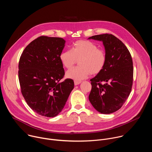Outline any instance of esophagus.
<instances>
[{"mask_svg":"<svg viewBox=\"0 0 152 152\" xmlns=\"http://www.w3.org/2000/svg\"><path fill=\"white\" fill-rule=\"evenodd\" d=\"M80 81H76V80H75V82H74V83H75V85H79V84H80Z\"/></svg>","mask_w":152,"mask_h":152,"instance_id":"1","label":"esophagus"}]
</instances>
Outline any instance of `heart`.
<instances>
[{
	"instance_id": "1",
	"label": "heart",
	"mask_w": 152,
	"mask_h": 152,
	"mask_svg": "<svg viewBox=\"0 0 152 152\" xmlns=\"http://www.w3.org/2000/svg\"><path fill=\"white\" fill-rule=\"evenodd\" d=\"M62 66L66 69L72 68L78 60L79 66L68 70L67 78L75 80L86 79L90 74L97 75L103 69L106 56L104 52L90 41L79 40L71 46L70 50H64L59 55Z\"/></svg>"
}]
</instances>
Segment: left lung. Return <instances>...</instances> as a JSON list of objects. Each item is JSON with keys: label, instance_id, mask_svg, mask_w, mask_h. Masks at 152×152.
Returning <instances> with one entry per match:
<instances>
[{"label": "left lung", "instance_id": "left-lung-1", "mask_svg": "<svg viewBox=\"0 0 152 152\" xmlns=\"http://www.w3.org/2000/svg\"><path fill=\"white\" fill-rule=\"evenodd\" d=\"M102 41L106 56L101 72L91 79L89 100L98 112L109 114L118 111L129 97L133 83V62L129 50L112 34L92 36Z\"/></svg>", "mask_w": 152, "mask_h": 152}]
</instances>
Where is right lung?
<instances>
[{
	"mask_svg": "<svg viewBox=\"0 0 152 152\" xmlns=\"http://www.w3.org/2000/svg\"><path fill=\"white\" fill-rule=\"evenodd\" d=\"M62 38L41 36L32 41L21 54L18 64L21 91L31 109L48 117L58 115L74 88L64 76L59 55L65 46Z\"/></svg>",
	"mask_w": 152,
	"mask_h": 152,
	"instance_id": "right-lung-1",
	"label": "right lung"
}]
</instances>
